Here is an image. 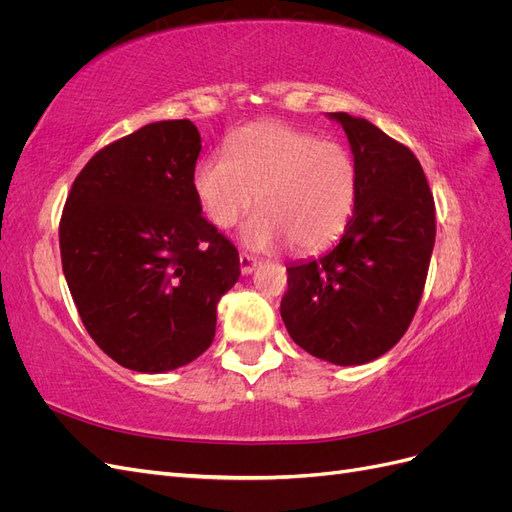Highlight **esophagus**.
Here are the masks:
<instances>
[{
  "mask_svg": "<svg viewBox=\"0 0 512 512\" xmlns=\"http://www.w3.org/2000/svg\"><path fill=\"white\" fill-rule=\"evenodd\" d=\"M239 267H241V273H243V275H250V273L256 271L258 260H256L254 256H250V254H241V256H239Z\"/></svg>",
  "mask_w": 512,
  "mask_h": 512,
  "instance_id": "obj_1",
  "label": "esophagus"
}]
</instances>
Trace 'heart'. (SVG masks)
Instances as JSON below:
<instances>
[{
    "label": "heart",
    "mask_w": 512,
    "mask_h": 512,
    "mask_svg": "<svg viewBox=\"0 0 512 512\" xmlns=\"http://www.w3.org/2000/svg\"><path fill=\"white\" fill-rule=\"evenodd\" d=\"M226 149L200 158L192 175L198 205L215 226H235L258 203L262 211L241 232L252 250L290 241L316 252L342 235L359 190L344 145L282 121H256L230 134Z\"/></svg>",
    "instance_id": "heart-1"
}]
</instances>
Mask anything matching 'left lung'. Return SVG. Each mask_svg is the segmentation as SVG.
<instances>
[{"instance_id":"obj_1","label":"left lung","mask_w":512,"mask_h":512,"mask_svg":"<svg viewBox=\"0 0 512 512\" xmlns=\"http://www.w3.org/2000/svg\"><path fill=\"white\" fill-rule=\"evenodd\" d=\"M344 128L359 190L329 252L292 262L280 314L294 344L333 365H363L410 327L436 243V207L414 153L374 123L327 113Z\"/></svg>"}]
</instances>
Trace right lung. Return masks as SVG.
I'll list each match as a JSON object with an SVG mask.
<instances>
[{"label":"right lung","mask_w":512,"mask_h":512,"mask_svg":"<svg viewBox=\"0 0 512 512\" xmlns=\"http://www.w3.org/2000/svg\"><path fill=\"white\" fill-rule=\"evenodd\" d=\"M200 147L188 119L147 123L87 162L61 215V267L87 333L141 374L198 359L241 275L192 188Z\"/></svg>","instance_id":"add662e5"}]
</instances>
